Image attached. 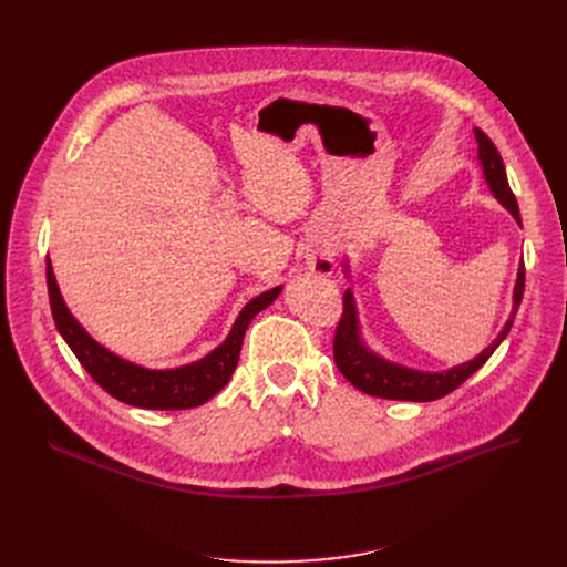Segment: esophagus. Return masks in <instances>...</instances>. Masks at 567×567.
I'll return each instance as SVG.
<instances>
[{"label": "esophagus", "mask_w": 567, "mask_h": 567, "mask_svg": "<svg viewBox=\"0 0 567 567\" xmlns=\"http://www.w3.org/2000/svg\"><path fill=\"white\" fill-rule=\"evenodd\" d=\"M306 261L312 271L321 276H331L336 271V255L329 246H315L306 252Z\"/></svg>", "instance_id": "esophagus-1"}]
</instances>
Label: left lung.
I'll list each match as a JSON object with an SVG mask.
<instances>
[{
    "label": "left lung",
    "mask_w": 567,
    "mask_h": 567,
    "mask_svg": "<svg viewBox=\"0 0 567 567\" xmlns=\"http://www.w3.org/2000/svg\"><path fill=\"white\" fill-rule=\"evenodd\" d=\"M473 133H475V142H478V161L483 165V174H485V182H487L489 190L505 208H508L511 216L517 220V225H522L519 206L511 190L508 176H505V165H503L498 148L481 128H473ZM344 276H349V264H344ZM522 296H524V261L519 264L517 282H515V291H513V312H511V319L505 321L498 338L468 363L455 365V368L443 370V372H423V370H413L406 365L385 361L363 342L359 310H355L351 289H347L344 299H342L344 312H342V319L336 329V340H333L336 365L349 383H353L355 389L372 395V398L406 400V402L439 400L443 395L453 393L457 385H462L473 372H478L487 363V359L496 351V347L505 340V336L511 333L515 315L522 303Z\"/></svg>",
    "instance_id": "obj_1"
}]
</instances>
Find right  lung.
I'll return each mask as SVG.
<instances>
[{"label": "right lung", "instance_id": "1", "mask_svg": "<svg viewBox=\"0 0 567 567\" xmlns=\"http://www.w3.org/2000/svg\"><path fill=\"white\" fill-rule=\"evenodd\" d=\"M45 274H48V293H50V308H52L56 331L62 333L71 351L78 355L82 368L92 374V379L105 393H110L118 402H126L140 409H161V411L199 406L212 400L220 389H225L236 370L248 323L255 319L257 312L271 306L278 299V293L282 291V287H274L255 296L250 303H246L241 315L236 317L225 342L216 347L212 353H206L204 359L182 368H172V370H148L122 359V355L112 353L110 349H105L89 336L78 323V319L69 312L64 296L59 291V285L54 280L50 259H48Z\"/></svg>", "mask_w": 567, "mask_h": 567}]
</instances>
